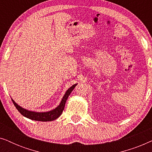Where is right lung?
Here are the masks:
<instances>
[{
    "label": "right lung",
    "mask_w": 152,
    "mask_h": 152,
    "mask_svg": "<svg viewBox=\"0 0 152 152\" xmlns=\"http://www.w3.org/2000/svg\"><path fill=\"white\" fill-rule=\"evenodd\" d=\"M77 84H75L72 85V86H70L67 91H66L65 94L62 97L61 102L59 103V104L57 106V107L53 109L50 111H45V112H37V111H29V110L24 109L18 104L17 103L15 102V101L12 98V100L13 102L14 106H15L16 109L18 111L20 112V114L29 119L32 120H36V121H41V122H50V121H53L56 119H57L60 115H61L62 112H63L64 107H65V104L66 102L68 96H69L70 93L75 87L77 86Z\"/></svg>",
    "instance_id": "1"
}]
</instances>
